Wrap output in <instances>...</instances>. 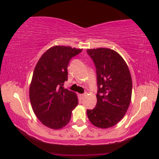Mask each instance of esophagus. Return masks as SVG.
<instances>
[{
    "label": "esophagus",
    "mask_w": 159,
    "mask_h": 159,
    "mask_svg": "<svg viewBox=\"0 0 159 159\" xmlns=\"http://www.w3.org/2000/svg\"><path fill=\"white\" fill-rule=\"evenodd\" d=\"M86 93H84V94H80V98L81 99H84L85 97H86Z\"/></svg>",
    "instance_id": "1"
}]
</instances>
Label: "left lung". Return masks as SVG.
<instances>
[{
    "mask_svg": "<svg viewBox=\"0 0 159 159\" xmlns=\"http://www.w3.org/2000/svg\"><path fill=\"white\" fill-rule=\"evenodd\" d=\"M96 68L98 92L93 109L87 110L95 126L107 129L124 118L131 100L132 79L129 67L116 51L110 48L88 49Z\"/></svg>",
    "mask_w": 159,
    "mask_h": 159,
    "instance_id": "obj_1",
    "label": "left lung"
}]
</instances>
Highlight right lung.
<instances>
[{
	"instance_id": "obj_1",
	"label": "right lung",
	"mask_w": 159,
	"mask_h": 159,
	"mask_svg": "<svg viewBox=\"0 0 159 159\" xmlns=\"http://www.w3.org/2000/svg\"><path fill=\"white\" fill-rule=\"evenodd\" d=\"M82 49L55 46L43 54L35 66L29 89L30 104L43 124L60 129L68 124L79 104L77 95L63 89L68 80V66Z\"/></svg>"
}]
</instances>
